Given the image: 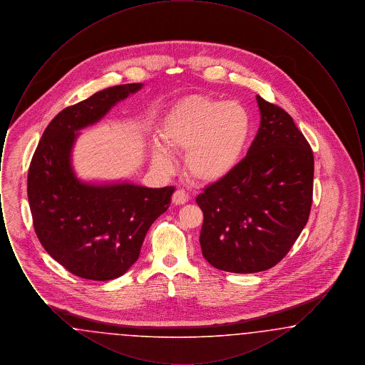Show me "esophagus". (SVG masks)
I'll return each mask as SVG.
<instances>
[{"mask_svg": "<svg viewBox=\"0 0 365 365\" xmlns=\"http://www.w3.org/2000/svg\"><path fill=\"white\" fill-rule=\"evenodd\" d=\"M187 201H189V194L186 191L182 190V189L175 191L174 195H173V202L175 205H183Z\"/></svg>", "mask_w": 365, "mask_h": 365, "instance_id": "obj_1", "label": "esophagus"}]
</instances>
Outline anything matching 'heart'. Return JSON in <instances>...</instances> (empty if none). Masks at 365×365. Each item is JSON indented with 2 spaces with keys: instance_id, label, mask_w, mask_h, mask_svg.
<instances>
[{
  "instance_id": "heart-1",
  "label": "heart",
  "mask_w": 365,
  "mask_h": 365,
  "mask_svg": "<svg viewBox=\"0 0 365 365\" xmlns=\"http://www.w3.org/2000/svg\"><path fill=\"white\" fill-rule=\"evenodd\" d=\"M253 133L249 109L240 103L191 96L180 100L167 113L161 139L175 152H186L185 170L192 179L215 183L232 174L245 157ZM155 165L170 171L171 158L156 143Z\"/></svg>"
}]
</instances>
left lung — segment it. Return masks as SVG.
Here are the masks:
<instances>
[{
    "label": "left lung",
    "instance_id": "left-lung-1",
    "mask_svg": "<svg viewBox=\"0 0 365 365\" xmlns=\"http://www.w3.org/2000/svg\"><path fill=\"white\" fill-rule=\"evenodd\" d=\"M260 128L238 168L197 197L202 256L217 269L253 274L282 260L311 213L314 160L293 118L256 97Z\"/></svg>",
    "mask_w": 365,
    "mask_h": 365
}]
</instances>
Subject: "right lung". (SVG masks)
I'll return each mask as SVG.
<instances>
[{
  "label": "right lung",
  "mask_w": 365,
  "mask_h": 365,
  "mask_svg": "<svg viewBox=\"0 0 365 365\" xmlns=\"http://www.w3.org/2000/svg\"><path fill=\"white\" fill-rule=\"evenodd\" d=\"M139 88L142 83L108 87L63 109L43 131L30 164L27 195L35 234L53 259L79 278L122 277L138 260L148 230L171 204L173 186L86 183L72 170L78 131Z\"/></svg>",
  "instance_id": "obj_1"
}]
</instances>
